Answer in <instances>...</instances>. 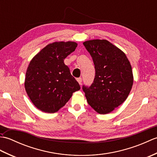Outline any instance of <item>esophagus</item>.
Instances as JSON below:
<instances>
[{
    "label": "esophagus",
    "instance_id": "34e87169",
    "mask_svg": "<svg viewBox=\"0 0 157 157\" xmlns=\"http://www.w3.org/2000/svg\"><path fill=\"white\" fill-rule=\"evenodd\" d=\"M77 81H78V82L79 83V84H82V78H77Z\"/></svg>",
    "mask_w": 157,
    "mask_h": 157
}]
</instances>
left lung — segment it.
Wrapping results in <instances>:
<instances>
[{"instance_id":"left-lung-1","label":"left lung","mask_w":157,"mask_h":157,"mask_svg":"<svg viewBox=\"0 0 157 157\" xmlns=\"http://www.w3.org/2000/svg\"><path fill=\"white\" fill-rule=\"evenodd\" d=\"M83 44L95 68L92 84L83 85L88 104L100 114H107L124 102L132 88V66L125 53L106 40H92Z\"/></svg>"}]
</instances>
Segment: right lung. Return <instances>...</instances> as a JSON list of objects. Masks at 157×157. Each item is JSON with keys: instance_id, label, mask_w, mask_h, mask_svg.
<instances>
[{"instance_id": "1", "label": "right lung", "mask_w": 157, "mask_h": 157, "mask_svg": "<svg viewBox=\"0 0 157 157\" xmlns=\"http://www.w3.org/2000/svg\"><path fill=\"white\" fill-rule=\"evenodd\" d=\"M74 42H56L42 49L29 64L25 88L40 111L53 113L63 107L80 86L71 75L64 59L75 51Z\"/></svg>"}]
</instances>
